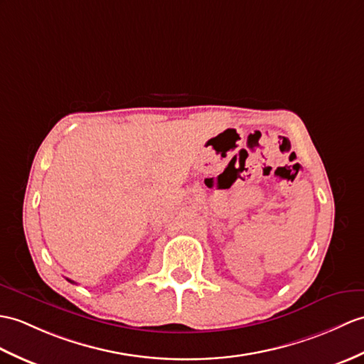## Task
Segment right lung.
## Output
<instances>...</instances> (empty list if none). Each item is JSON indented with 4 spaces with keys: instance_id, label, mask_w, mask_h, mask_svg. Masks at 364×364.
Returning <instances> with one entry per match:
<instances>
[{
    "instance_id": "1",
    "label": "right lung",
    "mask_w": 364,
    "mask_h": 364,
    "mask_svg": "<svg viewBox=\"0 0 364 364\" xmlns=\"http://www.w3.org/2000/svg\"><path fill=\"white\" fill-rule=\"evenodd\" d=\"M68 281H70V279H68ZM70 282H71V284H74V282H73V281H70Z\"/></svg>"
}]
</instances>
